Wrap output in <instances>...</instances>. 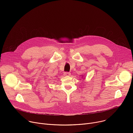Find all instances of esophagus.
Listing matches in <instances>:
<instances>
[{
    "label": "esophagus",
    "mask_w": 133,
    "mask_h": 133,
    "mask_svg": "<svg viewBox=\"0 0 133 133\" xmlns=\"http://www.w3.org/2000/svg\"><path fill=\"white\" fill-rule=\"evenodd\" d=\"M70 75H71L70 72H65L64 73V75L66 76H69Z\"/></svg>",
    "instance_id": "34e87169"
}]
</instances>
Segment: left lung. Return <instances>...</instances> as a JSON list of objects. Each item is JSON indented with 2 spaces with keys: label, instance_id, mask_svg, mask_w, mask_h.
Returning a JSON list of instances; mask_svg holds the SVG:
<instances>
[{
  "label": "left lung",
  "instance_id": "obj_1",
  "mask_svg": "<svg viewBox=\"0 0 133 133\" xmlns=\"http://www.w3.org/2000/svg\"><path fill=\"white\" fill-rule=\"evenodd\" d=\"M82 77H83V78H84V75H83V76H82Z\"/></svg>",
  "mask_w": 133,
  "mask_h": 133
}]
</instances>
